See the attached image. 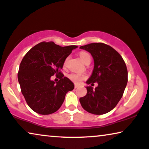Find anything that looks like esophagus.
<instances>
[{
    "mask_svg": "<svg viewBox=\"0 0 149 149\" xmlns=\"http://www.w3.org/2000/svg\"><path fill=\"white\" fill-rule=\"evenodd\" d=\"M78 87H79V85H78V84H75V88H78Z\"/></svg>",
    "mask_w": 149,
    "mask_h": 149,
    "instance_id": "obj_1",
    "label": "esophagus"
}]
</instances>
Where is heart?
<instances>
[{
    "label": "heart",
    "mask_w": 149,
    "mask_h": 149,
    "mask_svg": "<svg viewBox=\"0 0 149 149\" xmlns=\"http://www.w3.org/2000/svg\"><path fill=\"white\" fill-rule=\"evenodd\" d=\"M80 58L81 59V61H82L84 63H86L88 61L91 60L90 54H89L88 53L85 52H82L80 53ZM84 76L76 73H71L69 75V78L70 79L72 82L77 83V84L82 82V81L84 79Z\"/></svg>",
    "instance_id": "1"
}]
</instances>
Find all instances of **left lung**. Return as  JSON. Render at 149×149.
Returning a JSON list of instances; mask_svg holds the SVG:
<instances>
[{
	"mask_svg": "<svg viewBox=\"0 0 149 149\" xmlns=\"http://www.w3.org/2000/svg\"><path fill=\"white\" fill-rule=\"evenodd\" d=\"M80 48L88 52L94 60L86 84H98L95 89L86 86V95L80 98L81 106L91 114H106L116 107L123 95L128 76L125 63L118 52L105 43H93Z\"/></svg>",
	"mask_w": 149,
	"mask_h": 149,
	"instance_id": "obj_1",
	"label": "left lung"
}]
</instances>
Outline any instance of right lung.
Returning <instances> with one entry per match:
<instances>
[{
	"label": "right lung",
	"instance_id": "right-lung-1",
	"mask_svg": "<svg viewBox=\"0 0 149 149\" xmlns=\"http://www.w3.org/2000/svg\"><path fill=\"white\" fill-rule=\"evenodd\" d=\"M77 45L62 47L52 41L41 42L30 49L21 61L17 73L21 91L27 104L39 114H50L62 106L74 84L61 72L65 59ZM60 78L55 83L51 76Z\"/></svg>",
	"mask_w": 149,
	"mask_h": 149
}]
</instances>
